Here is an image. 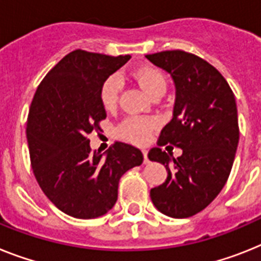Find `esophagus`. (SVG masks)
<instances>
[{
  "label": "esophagus",
  "mask_w": 261,
  "mask_h": 261,
  "mask_svg": "<svg viewBox=\"0 0 261 261\" xmlns=\"http://www.w3.org/2000/svg\"><path fill=\"white\" fill-rule=\"evenodd\" d=\"M142 152H143V158H144L143 163L147 164L148 162H150V161H148V158H147V150H142Z\"/></svg>",
  "instance_id": "obj_1"
}]
</instances>
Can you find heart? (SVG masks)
<instances>
[{
	"mask_svg": "<svg viewBox=\"0 0 261 261\" xmlns=\"http://www.w3.org/2000/svg\"><path fill=\"white\" fill-rule=\"evenodd\" d=\"M138 83L142 89L152 97L158 91H166V78L163 74L155 67L144 66L137 70L135 73ZM122 90V80L118 75H111L105 81L103 86L100 89V100L106 110H113L117 106L119 93ZM154 127V120L146 119V118H130L124 120L120 126V133L123 138L134 143H143L147 141L148 134Z\"/></svg>",
	"mask_w": 261,
	"mask_h": 261,
	"instance_id": "heart-1",
	"label": "heart"
}]
</instances>
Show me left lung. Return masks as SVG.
<instances>
[{
    "instance_id": "obj_1",
    "label": "left lung",
    "mask_w": 261,
    "mask_h": 261,
    "mask_svg": "<svg viewBox=\"0 0 261 261\" xmlns=\"http://www.w3.org/2000/svg\"><path fill=\"white\" fill-rule=\"evenodd\" d=\"M171 75L175 85L172 119L158 144H174L181 155L154 147L148 159L167 170L163 185L151 188V200L170 218H190L204 210L222 191L239 143L235 95L223 75L199 57L170 50L146 56Z\"/></svg>"
}]
</instances>
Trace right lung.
Wrapping results in <instances>:
<instances>
[{
	"label": "right lung",
	"mask_w": 261,
	"mask_h": 261,
	"mask_svg": "<svg viewBox=\"0 0 261 261\" xmlns=\"http://www.w3.org/2000/svg\"><path fill=\"white\" fill-rule=\"evenodd\" d=\"M130 58L74 50L46 74L33 98L26 127L33 172L53 204L73 218L107 214L120 176L143 162L139 148L122 142L105 154L91 152L87 138L106 118L105 81Z\"/></svg>",
	"instance_id": "add662e5"
}]
</instances>
